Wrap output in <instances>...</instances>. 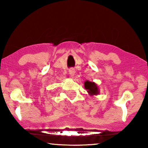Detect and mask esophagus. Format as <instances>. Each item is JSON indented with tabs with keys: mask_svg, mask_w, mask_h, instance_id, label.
Listing matches in <instances>:
<instances>
[{
	"mask_svg": "<svg viewBox=\"0 0 148 148\" xmlns=\"http://www.w3.org/2000/svg\"><path fill=\"white\" fill-rule=\"evenodd\" d=\"M69 74H71V76H72V77H73L75 75V74H76V71H75V70L74 69H72V68L70 69L69 70Z\"/></svg>",
	"mask_w": 148,
	"mask_h": 148,
	"instance_id": "34e87169",
	"label": "esophagus"
}]
</instances>
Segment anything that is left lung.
<instances>
[{
	"mask_svg": "<svg viewBox=\"0 0 148 148\" xmlns=\"http://www.w3.org/2000/svg\"><path fill=\"white\" fill-rule=\"evenodd\" d=\"M84 87L91 96L99 94L100 91L99 87L97 86V84L93 82H89L88 80H86L84 83Z\"/></svg>",
	"mask_w": 148,
	"mask_h": 148,
	"instance_id": "obj_1",
	"label": "left lung"
}]
</instances>
